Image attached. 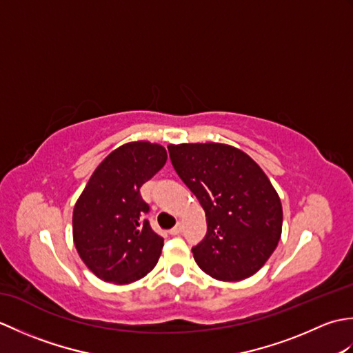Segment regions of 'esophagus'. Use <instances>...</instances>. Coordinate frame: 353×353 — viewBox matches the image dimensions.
Listing matches in <instances>:
<instances>
[{
	"instance_id": "1",
	"label": "esophagus",
	"mask_w": 353,
	"mask_h": 353,
	"mask_svg": "<svg viewBox=\"0 0 353 353\" xmlns=\"http://www.w3.org/2000/svg\"><path fill=\"white\" fill-rule=\"evenodd\" d=\"M181 232H182V224L177 223L176 226L170 230V234H171V235H179V234H181Z\"/></svg>"
}]
</instances>
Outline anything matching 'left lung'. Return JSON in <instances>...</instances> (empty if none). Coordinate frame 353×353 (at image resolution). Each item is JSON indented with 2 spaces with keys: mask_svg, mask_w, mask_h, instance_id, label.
Masks as SVG:
<instances>
[{
  "mask_svg": "<svg viewBox=\"0 0 353 353\" xmlns=\"http://www.w3.org/2000/svg\"><path fill=\"white\" fill-rule=\"evenodd\" d=\"M171 163L203 206L208 232L192 247L214 279L250 277L272 256L282 234L281 199L265 172L232 145L170 144Z\"/></svg>",
  "mask_w": 353,
  "mask_h": 353,
  "instance_id": "1",
  "label": "left lung"
}]
</instances>
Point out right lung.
I'll use <instances>...</instances> for the list:
<instances>
[{
	"mask_svg": "<svg viewBox=\"0 0 353 353\" xmlns=\"http://www.w3.org/2000/svg\"><path fill=\"white\" fill-rule=\"evenodd\" d=\"M167 162V150L148 141L114 150L92 172L72 212L74 244L104 282L139 281L161 256L163 238L150 228L141 186Z\"/></svg>",
	"mask_w": 353,
	"mask_h": 353,
	"instance_id": "add662e5",
	"label": "right lung"
}]
</instances>
